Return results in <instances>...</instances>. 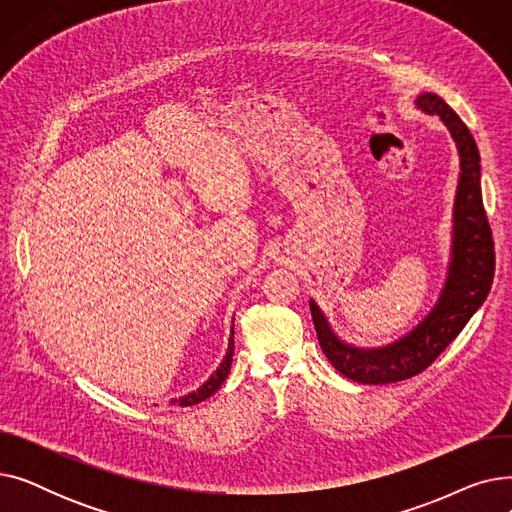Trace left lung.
<instances>
[{
	"instance_id": "obj_1",
	"label": "left lung",
	"mask_w": 512,
	"mask_h": 512,
	"mask_svg": "<svg viewBox=\"0 0 512 512\" xmlns=\"http://www.w3.org/2000/svg\"><path fill=\"white\" fill-rule=\"evenodd\" d=\"M415 107L440 116L459 151L461 168L452 205L450 261L436 305L407 334L384 346L365 348L344 342L324 311L309 299L321 351L344 378L359 384L400 382L432 365L486 301L494 280V240L481 201V166L473 134L436 93H421Z\"/></svg>"
}]
</instances>
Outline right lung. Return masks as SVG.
<instances>
[{
  "label": "right lung",
  "mask_w": 512,
  "mask_h": 512,
  "mask_svg": "<svg viewBox=\"0 0 512 512\" xmlns=\"http://www.w3.org/2000/svg\"><path fill=\"white\" fill-rule=\"evenodd\" d=\"M232 334H234V328H232V332H230L228 351H226V355H224L220 367L215 369V371L209 375V380H205L197 390L188 392V394H184V396H178V398H172V400H170L172 405L176 402L178 407H193V405H197V402L209 398L215 390H218V388L224 384L226 375H228V371H230V365H232V355H234V336H232Z\"/></svg>",
  "instance_id": "right-lung-1"
}]
</instances>
